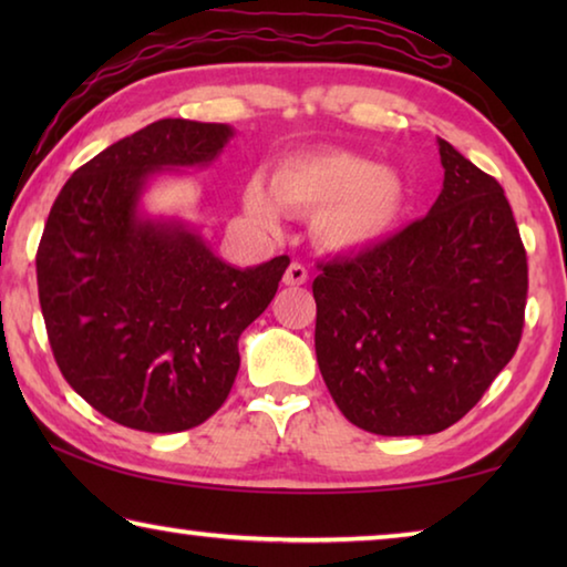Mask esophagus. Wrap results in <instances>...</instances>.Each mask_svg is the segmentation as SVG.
<instances>
[{
	"mask_svg": "<svg viewBox=\"0 0 567 567\" xmlns=\"http://www.w3.org/2000/svg\"><path fill=\"white\" fill-rule=\"evenodd\" d=\"M282 282H285V285H290V287H295V285H305V282H307V270H305V265H300V262H292V265L287 267V270H285Z\"/></svg>",
	"mask_w": 567,
	"mask_h": 567,
	"instance_id": "34e87169",
	"label": "esophagus"
}]
</instances>
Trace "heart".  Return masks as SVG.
<instances>
[{"instance_id":"heart-1","label":"heart","mask_w":567,"mask_h":567,"mask_svg":"<svg viewBox=\"0 0 567 567\" xmlns=\"http://www.w3.org/2000/svg\"><path fill=\"white\" fill-rule=\"evenodd\" d=\"M408 185L395 169L344 150L282 159L270 187L252 177L243 189L249 223L277 233L282 209L310 215V233L328 252H358L385 239L408 209Z\"/></svg>"}]
</instances>
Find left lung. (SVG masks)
Instances as JSON below:
<instances>
[{
	"instance_id": "obj_1",
	"label": "left lung",
	"mask_w": 567,
	"mask_h": 567,
	"mask_svg": "<svg viewBox=\"0 0 567 567\" xmlns=\"http://www.w3.org/2000/svg\"><path fill=\"white\" fill-rule=\"evenodd\" d=\"M430 213L320 265L315 352L334 405L368 433L433 435L467 415L517 350L527 257L497 179L437 140Z\"/></svg>"
}]
</instances>
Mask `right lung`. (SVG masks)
Returning a JSON list of instances; mask_svg holds the SVG:
<instances>
[{
	"mask_svg": "<svg viewBox=\"0 0 567 567\" xmlns=\"http://www.w3.org/2000/svg\"><path fill=\"white\" fill-rule=\"evenodd\" d=\"M229 124L159 120L66 179L37 249V285L64 380L104 417L182 433L215 415L239 370L237 340L272 302L287 255L227 265L182 219L140 209L150 179L205 167Z\"/></svg>",
	"mask_w": 567,
	"mask_h": 567,
	"instance_id": "1",
	"label": "right lung"
}]
</instances>
